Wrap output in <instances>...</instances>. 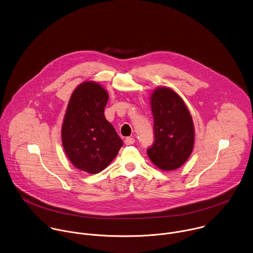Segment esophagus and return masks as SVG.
Here are the masks:
<instances>
[{
    "label": "esophagus",
    "instance_id": "34e87169",
    "mask_svg": "<svg viewBox=\"0 0 253 253\" xmlns=\"http://www.w3.org/2000/svg\"><path fill=\"white\" fill-rule=\"evenodd\" d=\"M124 142H125V144L128 145V146H129V145H133V144L135 143V139L132 138V137H128V138L125 139Z\"/></svg>",
    "mask_w": 253,
    "mask_h": 253
}]
</instances>
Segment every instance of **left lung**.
Here are the masks:
<instances>
[{"instance_id": "8db88e82", "label": "left lung", "mask_w": 253, "mask_h": 253, "mask_svg": "<svg viewBox=\"0 0 253 253\" xmlns=\"http://www.w3.org/2000/svg\"><path fill=\"white\" fill-rule=\"evenodd\" d=\"M150 99L155 142L147 154L160 169H177L193 151L195 131L191 114L179 94L168 86L157 87Z\"/></svg>"}]
</instances>
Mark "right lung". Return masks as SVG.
I'll return each mask as SVG.
<instances>
[{"label":"right lung","instance_id":"1","mask_svg":"<svg viewBox=\"0 0 253 253\" xmlns=\"http://www.w3.org/2000/svg\"><path fill=\"white\" fill-rule=\"evenodd\" d=\"M108 92L99 84L86 81L73 91L62 124L64 151L72 165L88 173L103 170L123 145L104 116Z\"/></svg>","mask_w":253,"mask_h":253}]
</instances>
